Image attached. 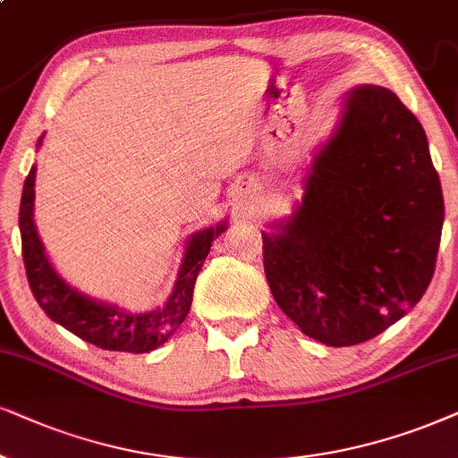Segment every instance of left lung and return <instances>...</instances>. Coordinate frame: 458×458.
Listing matches in <instances>:
<instances>
[{"instance_id":"obj_1","label":"left lung","mask_w":458,"mask_h":458,"mask_svg":"<svg viewBox=\"0 0 458 458\" xmlns=\"http://www.w3.org/2000/svg\"><path fill=\"white\" fill-rule=\"evenodd\" d=\"M302 186L262 233L272 296L321 344L366 343L419 304L436 270L444 196L425 131L389 89L346 90Z\"/></svg>"}]
</instances>
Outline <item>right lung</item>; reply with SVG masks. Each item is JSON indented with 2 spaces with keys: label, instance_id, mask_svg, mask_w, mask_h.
<instances>
[{
  "label": "right lung",
  "instance_id": "1",
  "mask_svg": "<svg viewBox=\"0 0 458 458\" xmlns=\"http://www.w3.org/2000/svg\"><path fill=\"white\" fill-rule=\"evenodd\" d=\"M42 139L44 135L38 139V148L42 146ZM36 171V165H33L25 179V186H22L19 228L27 281L42 310L52 321L69 329L78 338L106 351L149 352L165 344L188 317L196 276H199L205 258L209 256L213 241L228 228V222L209 225V228L199 230L190 236L186 249H183L175 285L165 304L154 310L131 312L78 292L50 264L42 241H39L36 222H33Z\"/></svg>",
  "mask_w": 458,
  "mask_h": 458
}]
</instances>
